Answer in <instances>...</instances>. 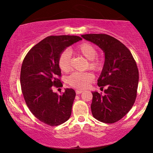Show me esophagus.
<instances>
[{"label":"esophagus","mask_w":153,"mask_h":153,"mask_svg":"<svg viewBox=\"0 0 153 153\" xmlns=\"http://www.w3.org/2000/svg\"><path fill=\"white\" fill-rule=\"evenodd\" d=\"M83 91H80V90H76V93L77 94V95H80L81 93H83Z\"/></svg>","instance_id":"esophagus-1"}]
</instances>
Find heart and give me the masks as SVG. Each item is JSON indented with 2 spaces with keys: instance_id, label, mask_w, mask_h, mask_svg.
<instances>
[{
  "instance_id": "obj_1",
  "label": "heart",
  "mask_w": 153,
  "mask_h": 153,
  "mask_svg": "<svg viewBox=\"0 0 153 153\" xmlns=\"http://www.w3.org/2000/svg\"><path fill=\"white\" fill-rule=\"evenodd\" d=\"M74 51L81 54L88 60V68L94 71H99L102 68V62L97 56V49L93 45L83 42L75 48ZM71 53L65 50L60 55L58 65L62 72H68L70 70ZM93 75L90 72H74L68 77V83L79 89H84L93 81Z\"/></svg>"
}]
</instances>
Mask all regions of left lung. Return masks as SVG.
Returning a JSON list of instances; mask_svg holds the SVG:
<instances>
[{
  "instance_id": "8db88e82",
  "label": "left lung",
  "mask_w": 153,
  "mask_h": 153,
  "mask_svg": "<svg viewBox=\"0 0 153 153\" xmlns=\"http://www.w3.org/2000/svg\"><path fill=\"white\" fill-rule=\"evenodd\" d=\"M83 39L98 46L104 53V63L97 85L105 95L92 92L91 111L94 118L114 123L132 107L137 97L139 70L131 52L122 42L106 34L82 35Z\"/></svg>"
}]
</instances>
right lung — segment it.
<instances>
[{
    "mask_svg": "<svg viewBox=\"0 0 153 153\" xmlns=\"http://www.w3.org/2000/svg\"><path fill=\"white\" fill-rule=\"evenodd\" d=\"M82 38L75 35L49 36L35 45L26 54L21 70L22 93L31 113L42 122L51 126L62 124L70 118L76 93L67 88L62 95L53 87L62 84L58 77L60 55Z\"/></svg>",
    "mask_w": 153,
    "mask_h": 153,
    "instance_id": "add662e5",
    "label": "right lung"
}]
</instances>
